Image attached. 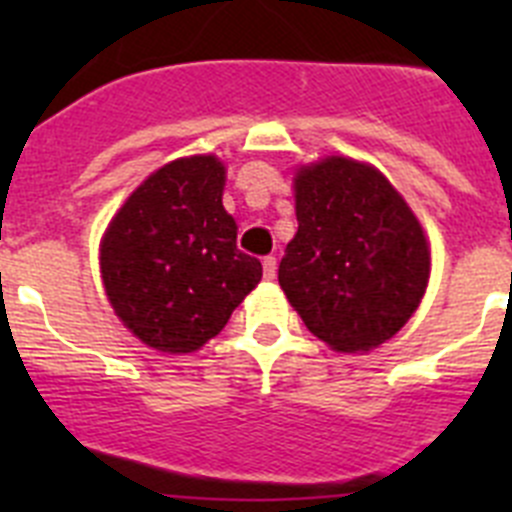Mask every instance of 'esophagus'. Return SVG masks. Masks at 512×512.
Wrapping results in <instances>:
<instances>
[{
	"mask_svg": "<svg viewBox=\"0 0 512 512\" xmlns=\"http://www.w3.org/2000/svg\"><path fill=\"white\" fill-rule=\"evenodd\" d=\"M264 277L266 279L277 277V259H274V256H266L264 259Z\"/></svg>",
	"mask_w": 512,
	"mask_h": 512,
	"instance_id": "1",
	"label": "esophagus"
}]
</instances>
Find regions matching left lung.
Wrapping results in <instances>:
<instances>
[{
  "label": "left lung",
  "mask_w": 512,
  "mask_h": 512,
  "mask_svg": "<svg viewBox=\"0 0 512 512\" xmlns=\"http://www.w3.org/2000/svg\"><path fill=\"white\" fill-rule=\"evenodd\" d=\"M297 233L279 284L307 330L336 351L390 341L423 300V228L374 166L330 156L297 171Z\"/></svg>",
  "instance_id": "8db88e82"
}]
</instances>
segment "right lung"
<instances>
[{"label": "right lung", "mask_w": 512, "mask_h": 512, "mask_svg": "<svg viewBox=\"0 0 512 512\" xmlns=\"http://www.w3.org/2000/svg\"><path fill=\"white\" fill-rule=\"evenodd\" d=\"M223 184L215 156L171 161L130 194L104 233V289L146 346L197 351L261 282V261L235 243Z\"/></svg>", "instance_id": "add662e5"}]
</instances>
